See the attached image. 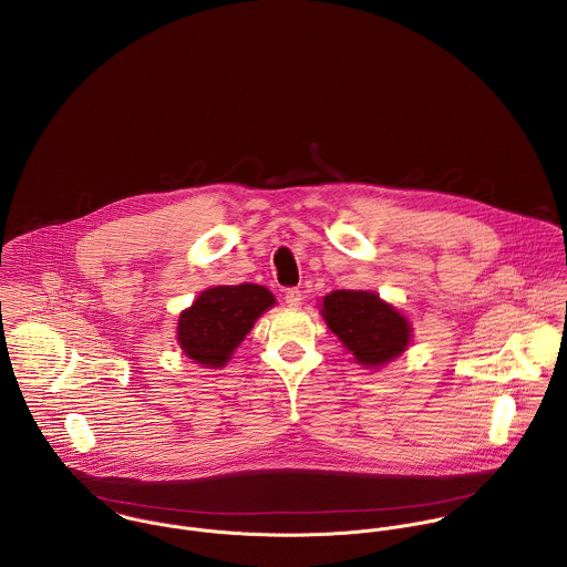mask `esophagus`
<instances>
[{"label": "esophagus", "mask_w": 567, "mask_h": 567, "mask_svg": "<svg viewBox=\"0 0 567 567\" xmlns=\"http://www.w3.org/2000/svg\"><path fill=\"white\" fill-rule=\"evenodd\" d=\"M286 303H288V308H299L301 306V301H303V292L299 290V288H290V290H286Z\"/></svg>", "instance_id": "esophagus-1"}]
</instances>
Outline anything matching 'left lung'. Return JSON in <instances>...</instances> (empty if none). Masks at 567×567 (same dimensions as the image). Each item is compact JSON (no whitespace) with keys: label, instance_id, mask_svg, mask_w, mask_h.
I'll use <instances>...</instances> for the list:
<instances>
[{"label":"left lung","instance_id":"1","mask_svg":"<svg viewBox=\"0 0 567 567\" xmlns=\"http://www.w3.org/2000/svg\"><path fill=\"white\" fill-rule=\"evenodd\" d=\"M321 315L331 333L364 369L391 364L412 340L408 317L371 290H333L323 297Z\"/></svg>","mask_w":567,"mask_h":567}]
</instances>
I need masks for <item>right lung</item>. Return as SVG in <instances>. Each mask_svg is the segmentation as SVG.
Instances as JSON below:
<instances>
[{"label":"right lung","mask_w":567,"mask_h":567,"mask_svg":"<svg viewBox=\"0 0 567 567\" xmlns=\"http://www.w3.org/2000/svg\"><path fill=\"white\" fill-rule=\"evenodd\" d=\"M275 303V295L257 284L207 288L178 315L176 342L194 364L223 369L255 321Z\"/></svg>","instance_id":"obj_1"}]
</instances>
